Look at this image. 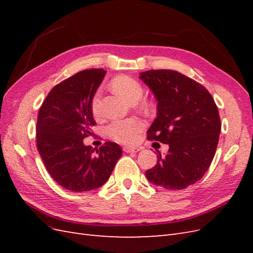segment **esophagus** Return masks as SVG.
Here are the masks:
<instances>
[{
  "label": "esophagus",
  "mask_w": 253,
  "mask_h": 253,
  "mask_svg": "<svg viewBox=\"0 0 253 253\" xmlns=\"http://www.w3.org/2000/svg\"><path fill=\"white\" fill-rule=\"evenodd\" d=\"M124 151L126 152V153H137V152L140 151V149L137 148V147H125Z\"/></svg>",
  "instance_id": "esophagus-1"
}]
</instances>
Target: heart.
I'll use <instances>...</instances> for the list:
<instances>
[{"mask_svg": "<svg viewBox=\"0 0 253 253\" xmlns=\"http://www.w3.org/2000/svg\"><path fill=\"white\" fill-rule=\"evenodd\" d=\"M112 87L116 93L128 102H136L143 94L141 84L128 76H117L112 80ZM100 91H97L91 100V111L96 117L100 115ZM143 128V122L138 118L116 119L106 127V133L112 139L121 143L134 142Z\"/></svg>", "mask_w": 253, "mask_h": 253, "instance_id": "heart-1", "label": "heart"}]
</instances>
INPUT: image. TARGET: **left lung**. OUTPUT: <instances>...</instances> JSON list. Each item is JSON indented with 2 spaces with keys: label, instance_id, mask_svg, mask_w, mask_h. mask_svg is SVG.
Masks as SVG:
<instances>
[{
  "label": "left lung",
  "instance_id": "8db88e82",
  "mask_svg": "<svg viewBox=\"0 0 253 253\" xmlns=\"http://www.w3.org/2000/svg\"><path fill=\"white\" fill-rule=\"evenodd\" d=\"M139 78L157 101L148 138L169 145L145 176L168 190L186 189L203 177L215 155L221 126L217 106L202 84L178 72L152 70Z\"/></svg>",
  "mask_w": 253,
  "mask_h": 253
}]
</instances>
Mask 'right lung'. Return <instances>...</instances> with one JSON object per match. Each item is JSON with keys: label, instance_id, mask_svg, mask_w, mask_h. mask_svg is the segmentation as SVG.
Here are the masks:
<instances>
[{"label": "right lung", "instance_id": "add662e5", "mask_svg": "<svg viewBox=\"0 0 253 253\" xmlns=\"http://www.w3.org/2000/svg\"><path fill=\"white\" fill-rule=\"evenodd\" d=\"M105 73L85 70L57 84L38 114V151L53 180L72 192L104 185L122 155L115 142H105L96 153L83 143L96 125L91 100Z\"/></svg>", "mask_w": 253, "mask_h": 253}]
</instances>
